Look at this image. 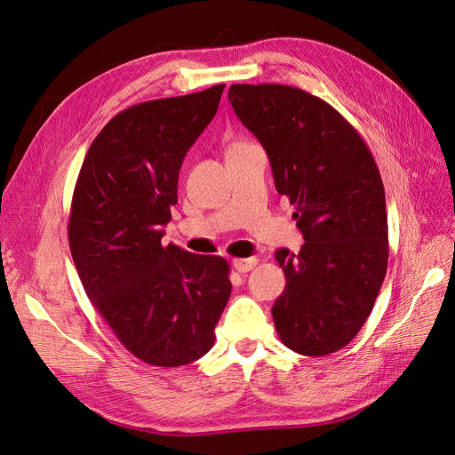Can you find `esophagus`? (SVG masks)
<instances>
[{
	"label": "esophagus",
	"mask_w": 455,
	"mask_h": 455,
	"mask_svg": "<svg viewBox=\"0 0 455 455\" xmlns=\"http://www.w3.org/2000/svg\"><path fill=\"white\" fill-rule=\"evenodd\" d=\"M233 267H235L239 273H246V271H251V269H254L256 267V264H258V258H233Z\"/></svg>",
	"instance_id": "34e87169"
}]
</instances>
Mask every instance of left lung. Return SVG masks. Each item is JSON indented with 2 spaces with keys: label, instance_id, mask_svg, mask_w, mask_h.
<instances>
[{
  "label": "left lung",
  "instance_id": "8db88e82",
  "mask_svg": "<svg viewBox=\"0 0 455 455\" xmlns=\"http://www.w3.org/2000/svg\"><path fill=\"white\" fill-rule=\"evenodd\" d=\"M228 99L264 146L275 188L294 204L306 243L275 252L284 292L273 321L288 349L330 355L359 334L389 258L385 191L376 161L351 123L298 87L231 85Z\"/></svg>",
  "mask_w": 455,
  "mask_h": 455
}]
</instances>
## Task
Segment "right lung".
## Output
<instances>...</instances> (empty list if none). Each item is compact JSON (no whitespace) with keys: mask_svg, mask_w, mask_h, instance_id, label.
I'll return each instance as SVG.
<instances>
[{"mask_svg":"<svg viewBox=\"0 0 455 455\" xmlns=\"http://www.w3.org/2000/svg\"><path fill=\"white\" fill-rule=\"evenodd\" d=\"M224 84L123 109L92 140L68 239L92 306L136 359L194 363L214 346L229 264L163 244L188 149L216 116Z\"/></svg>","mask_w":455,"mask_h":455,"instance_id":"right-lung-1","label":"right lung"}]
</instances>
